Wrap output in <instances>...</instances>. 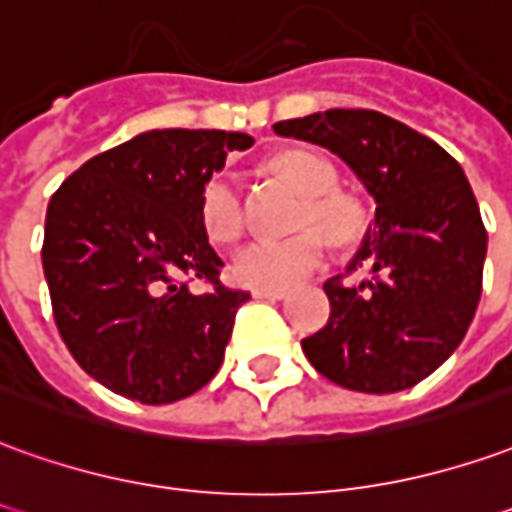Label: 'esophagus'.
I'll use <instances>...</instances> for the list:
<instances>
[{"mask_svg":"<svg viewBox=\"0 0 512 512\" xmlns=\"http://www.w3.org/2000/svg\"><path fill=\"white\" fill-rule=\"evenodd\" d=\"M252 296H255V299H271V302H277V299H285L288 291H285V288H255Z\"/></svg>","mask_w":512,"mask_h":512,"instance_id":"esophagus-1","label":"esophagus"}]
</instances>
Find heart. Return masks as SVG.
<instances>
[{
	"label": "heart",
	"mask_w": 512,
	"mask_h": 512,
	"mask_svg": "<svg viewBox=\"0 0 512 512\" xmlns=\"http://www.w3.org/2000/svg\"><path fill=\"white\" fill-rule=\"evenodd\" d=\"M274 166L288 180L307 194V205L299 213V224L318 223L324 226L332 241H349L360 230V205L352 196L335 191L338 169L324 155L313 149H291L274 160ZM202 221L210 238L232 241L246 224L244 191L241 182L230 171H219L202 188ZM318 226V227H319ZM317 227V228H318ZM307 228L288 238H252L232 255V277L241 285L255 288H288L293 282L305 280L316 271L330 241L317 230Z\"/></svg>",
	"instance_id": "b5f03b06"
}]
</instances>
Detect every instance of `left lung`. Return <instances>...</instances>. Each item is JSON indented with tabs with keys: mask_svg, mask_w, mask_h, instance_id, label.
I'll return each mask as SVG.
<instances>
[{
	"mask_svg": "<svg viewBox=\"0 0 512 512\" xmlns=\"http://www.w3.org/2000/svg\"><path fill=\"white\" fill-rule=\"evenodd\" d=\"M277 135L324 146L377 202L374 227L349 271L324 282L330 321L302 341L318 374L363 393H396L430 377L477 313L488 232L455 157L377 110H324L274 124Z\"/></svg>",
	"mask_w": 512,
	"mask_h": 512,
	"instance_id": "left-lung-1",
	"label": "left lung"
}]
</instances>
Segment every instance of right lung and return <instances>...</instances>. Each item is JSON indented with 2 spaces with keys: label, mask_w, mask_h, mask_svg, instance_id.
I'll list each match as a JSON object with an SVG mask.
<instances>
[{
  "label": "right lung",
  "mask_w": 512,
  "mask_h": 512,
  "mask_svg": "<svg viewBox=\"0 0 512 512\" xmlns=\"http://www.w3.org/2000/svg\"><path fill=\"white\" fill-rule=\"evenodd\" d=\"M252 144L244 132H141L49 199L41 260L57 332L113 393L169 405L216 377L249 293L221 285L202 188ZM194 279L205 294L190 291Z\"/></svg>",
  "instance_id": "1"
}]
</instances>
